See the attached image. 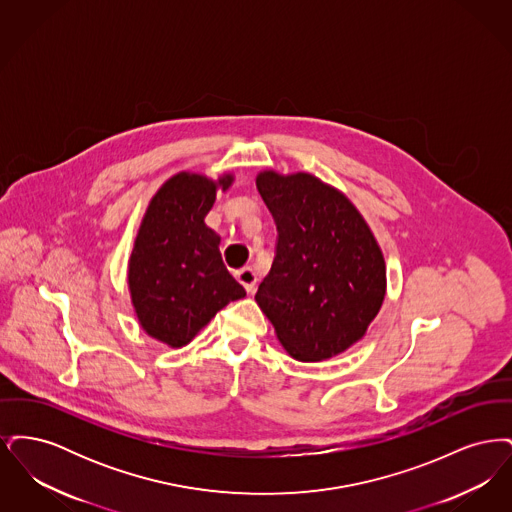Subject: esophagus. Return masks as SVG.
Instances as JSON below:
<instances>
[{
    "instance_id": "1",
    "label": "esophagus",
    "mask_w": 512,
    "mask_h": 512,
    "mask_svg": "<svg viewBox=\"0 0 512 512\" xmlns=\"http://www.w3.org/2000/svg\"><path fill=\"white\" fill-rule=\"evenodd\" d=\"M236 278H238V282L244 286L245 292H253L255 282H257V276H255L253 268L245 267L240 268V270H236Z\"/></svg>"
}]
</instances>
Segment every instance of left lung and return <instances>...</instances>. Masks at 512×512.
<instances>
[{"instance_id": "obj_1", "label": "left lung", "mask_w": 512, "mask_h": 512, "mask_svg": "<svg viewBox=\"0 0 512 512\" xmlns=\"http://www.w3.org/2000/svg\"><path fill=\"white\" fill-rule=\"evenodd\" d=\"M278 228L255 301L288 355L318 363L365 338L386 297V261L349 197L311 172H257Z\"/></svg>"}]
</instances>
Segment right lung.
<instances>
[{
  "instance_id": "add662e5",
  "label": "right lung",
  "mask_w": 512,
  "mask_h": 512,
  "mask_svg": "<svg viewBox=\"0 0 512 512\" xmlns=\"http://www.w3.org/2000/svg\"><path fill=\"white\" fill-rule=\"evenodd\" d=\"M234 174L182 171L151 197L128 257V292L149 338L172 349L194 340L228 301L245 290L220 257V236L205 224Z\"/></svg>"
}]
</instances>
